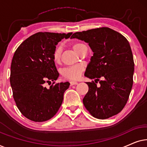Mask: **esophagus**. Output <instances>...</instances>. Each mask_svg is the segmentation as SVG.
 Returning <instances> with one entry per match:
<instances>
[{
	"label": "esophagus",
	"mask_w": 147,
	"mask_h": 147,
	"mask_svg": "<svg viewBox=\"0 0 147 147\" xmlns=\"http://www.w3.org/2000/svg\"><path fill=\"white\" fill-rule=\"evenodd\" d=\"M78 83L77 82H74V81H72V82H70V85L71 86H74V85H77Z\"/></svg>",
	"instance_id": "1"
}]
</instances>
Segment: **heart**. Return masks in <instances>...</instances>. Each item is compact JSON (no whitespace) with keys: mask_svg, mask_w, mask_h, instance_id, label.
Instances as JSON below:
<instances>
[{"mask_svg":"<svg viewBox=\"0 0 147 147\" xmlns=\"http://www.w3.org/2000/svg\"><path fill=\"white\" fill-rule=\"evenodd\" d=\"M85 46L84 44L81 43H74L72 45L73 49L76 53H80L82 48ZM60 58H61V50L59 47H57L54 51L53 53V59L55 63L59 61ZM84 67L80 65H75L73 66H69L63 68L61 70V74L63 78L70 80H78L82 76V72H83Z\"/></svg>","mask_w":147,"mask_h":147,"instance_id":"b5f03b06","label":"heart"}]
</instances>
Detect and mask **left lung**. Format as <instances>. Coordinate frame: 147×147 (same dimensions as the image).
<instances>
[{
	"mask_svg": "<svg viewBox=\"0 0 147 147\" xmlns=\"http://www.w3.org/2000/svg\"><path fill=\"white\" fill-rule=\"evenodd\" d=\"M71 38L88 43L94 52L84 76L95 82H86L89 90L84 106L98 119L116 115L127 103L133 84L134 63L128 40L108 27L76 32Z\"/></svg>",
	"mask_w": 147,
	"mask_h": 147,
	"instance_id": "left-lung-1",
	"label": "left lung"
}]
</instances>
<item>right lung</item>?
Returning <instances> with one entry per match:
<instances>
[{"label":"right lung","instance_id":"add662e5","mask_svg":"<svg viewBox=\"0 0 147 147\" xmlns=\"http://www.w3.org/2000/svg\"><path fill=\"white\" fill-rule=\"evenodd\" d=\"M72 33L39 32L30 36L14 54L10 82L17 108L24 116L34 122L51 119L63 100L69 82L55 83L59 73L53 59L56 45ZM53 82L49 88L45 83Z\"/></svg>","mask_w":147,"mask_h":147}]
</instances>
